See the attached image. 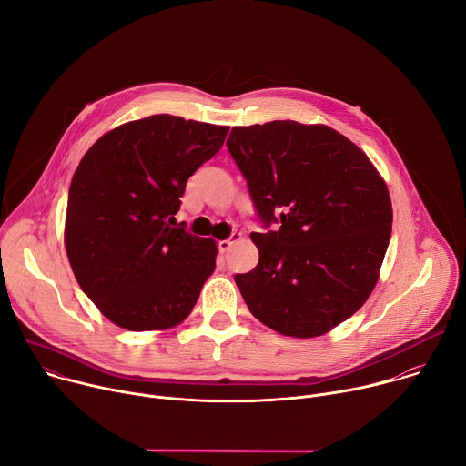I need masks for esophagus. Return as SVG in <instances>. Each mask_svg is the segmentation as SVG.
Masks as SVG:
<instances>
[{
	"label": "esophagus",
	"mask_w": 466,
	"mask_h": 466,
	"mask_svg": "<svg viewBox=\"0 0 466 466\" xmlns=\"http://www.w3.org/2000/svg\"><path fill=\"white\" fill-rule=\"evenodd\" d=\"M239 238H241V234H232V238H228V239H221V241L218 243L219 250H221V252H228Z\"/></svg>",
	"instance_id": "34e87169"
}]
</instances>
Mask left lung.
Wrapping results in <instances>:
<instances>
[{"label":"left lung","mask_w":466,"mask_h":466,"mask_svg":"<svg viewBox=\"0 0 466 466\" xmlns=\"http://www.w3.org/2000/svg\"><path fill=\"white\" fill-rule=\"evenodd\" d=\"M227 147L265 228L259 261L234 280L250 313L289 338H317L372 293L390 239L387 186L338 130L299 121L234 127Z\"/></svg>","instance_id":"8db88e82"}]
</instances>
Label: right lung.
I'll use <instances>...</instances> for the list:
<instances>
[{"label": "right lung", "instance_id": "add662e5", "mask_svg": "<svg viewBox=\"0 0 466 466\" xmlns=\"http://www.w3.org/2000/svg\"><path fill=\"white\" fill-rule=\"evenodd\" d=\"M228 127L157 114L101 137L70 184L64 243L86 297L130 331L167 329L193 309L216 269L214 239L175 221L187 178Z\"/></svg>", "mask_w": 466, "mask_h": 466}]
</instances>
